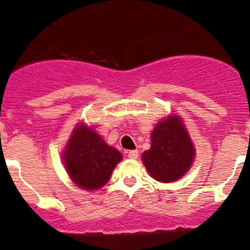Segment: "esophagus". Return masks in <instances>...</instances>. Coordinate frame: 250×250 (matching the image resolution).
I'll use <instances>...</instances> for the list:
<instances>
[{"label": "esophagus", "instance_id": "esophagus-1", "mask_svg": "<svg viewBox=\"0 0 250 250\" xmlns=\"http://www.w3.org/2000/svg\"><path fill=\"white\" fill-rule=\"evenodd\" d=\"M127 158L135 160V159L138 158V151L137 150H128L127 151Z\"/></svg>", "mask_w": 250, "mask_h": 250}]
</instances>
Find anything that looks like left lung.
<instances>
[{"mask_svg":"<svg viewBox=\"0 0 250 250\" xmlns=\"http://www.w3.org/2000/svg\"><path fill=\"white\" fill-rule=\"evenodd\" d=\"M194 155V144L182 119L171 115L155 125L150 149L142 154V161L154 179L171 183L187 173Z\"/></svg>","mask_w":250,"mask_h":250,"instance_id":"obj_1","label":"left lung"}]
</instances>
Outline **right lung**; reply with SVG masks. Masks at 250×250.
Instances as JSON below:
<instances>
[{
	"mask_svg": "<svg viewBox=\"0 0 250 250\" xmlns=\"http://www.w3.org/2000/svg\"><path fill=\"white\" fill-rule=\"evenodd\" d=\"M122 159L119 150L108 146L96 131L84 124L74 128L63 150L69 178L85 190L104 187Z\"/></svg>",
	"mask_w": 250,
	"mask_h": 250,
	"instance_id": "add662e5",
	"label": "right lung"
}]
</instances>
